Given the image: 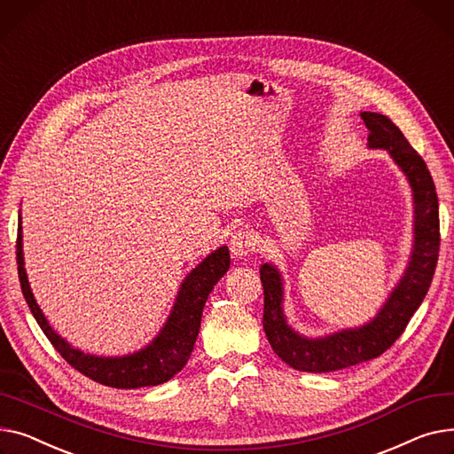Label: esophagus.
<instances>
[{"instance_id": "esophagus-1", "label": "esophagus", "mask_w": 454, "mask_h": 454, "mask_svg": "<svg viewBox=\"0 0 454 454\" xmlns=\"http://www.w3.org/2000/svg\"><path fill=\"white\" fill-rule=\"evenodd\" d=\"M254 251V238L247 231H236L231 236V253L234 258L247 256Z\"/></svg>"}]
</instances>
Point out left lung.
I'll list each match as a JSON object with an SVG mask.
<instances>
[{
  "label": "left lung",
  "instance_id": "8db88e82",
  "mask_svg": "<svg viewBox=\"0 0 454 454\" xmlns=\"http://www.w3.org/2000/svg\"><path fill=\"white\" fill-rule=\"evenodd\" d=\"M370 148H385L407 174L414 192V251L402 282L374 321L357 330H344L325 339L297 335L282 313V282L278 271L263 263V332L275 354L301 372H335L380 357L399 339L431 287L440 253L438 194L433 176L421 155L387 115L363 112Z\"/></svg>",
  "mask_w": 454,
  "mask_h": 454
}]
</instances>
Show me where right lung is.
I'll return each instance as SVG.
<instances>
[{"label":"right lung","instance_id":"1","mask_svg":"<svg viewBox=\"0 0 454 454\" xmlns=\"http://www.w3.org/2000/svg\"><path fill=\"white\" fill-rule=\"evenodd\" d=\"M16 262L18 277L21 284V293L27 306L35 315L38 326L45 337L55 346V350L86 378L114 388H141L161 385L172 380L177 372L189 361L194 342L201 326V313L207 302L208 293L215 289L218 280L227 273L231 265V256L227 247H220L208 254L198 268L184 278L177 295L168 323L157 335V339L146 346L145 350L126 356V357H95L86 356L71 346L47 325L42 309L38 308L29 280H27L23 268L21 251V222L18 223L16 238Z\"/></svg>","mask_w":454,"mask_h":454}]
</instances>
